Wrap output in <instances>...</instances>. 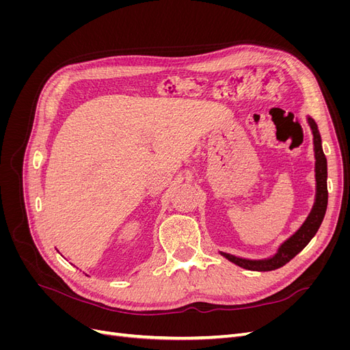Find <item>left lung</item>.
<instances>
[{
	"label": "left lung",
	"instance_id": "obj_1",
	"mask_svg": "<svg viewBox=\"0 0 350 350\" xmlns=\"http://www.w3.org/2000/svg\"><path fill=\"white\" fill-rule=\"evenodd\" d=\"M308 122L311 125V130L314 134V152H315V179H317V196H315V203L311 210L310 216L306 217L304 225L299 228L293 237H291L282 247L279 248L278 254L269 260H245L239 258L235 256H230V254L221 252V256L226 257L229 261L235 262L237 266L254 270V271H270L276 270L286 262H289L296 254H299L308 242L314 238V235L319 230L321 221L324 219L325 210H327V200H328V191H327V159L324 156L323 147H321V137L319 126H317L315 121L312 118H308Z\"/></svg>",
	"mask_w": 350,
	"mask_h": 350
}]
</instances>
